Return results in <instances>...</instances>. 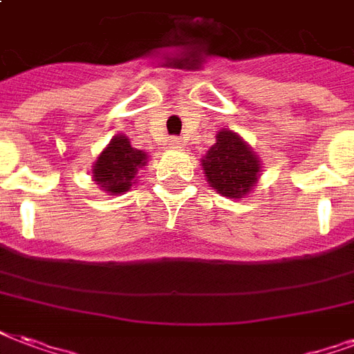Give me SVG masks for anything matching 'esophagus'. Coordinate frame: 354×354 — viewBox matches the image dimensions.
Instances as JSON below:
<instances>
[{"label": "esophagus", "instance_id": "esophagus-1", "mask_svg": "<svg viewBox=\"0 0 354 354\" xmlns=\"http://www.w3.org/2000/svg\"><path fill=\"white\" fill-rule=\"evenodd\" d=\"M169 145H171V147H174V149H180V147H183V145H185V142H183L180 138H171V142H169Z\"/></svg>", "mask_w": 354, "mask_h": 354}]
</instances>
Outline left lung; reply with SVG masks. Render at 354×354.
<instances>
[{"label":"left lung","mask_w":354,"mask_h":354,"mask_svg":"<svg viewBox=\"0 0 354 354\" xmlns=\"http://www.w3.org/2000/svg\"><path fill=\"white\" fill-rule=\"evenodd\" d=\"M203 174L214 192L231 199L248 196L261 177V158L237 132L218 130L216 143L201 158Z\"/></svg>","instance_id":"left-lung-1"}]
</instances>
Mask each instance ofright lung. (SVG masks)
I'll list each match as a JSON object with an SVG mask.
<instances>
[{
  "label": "right lung",
  "instance_id": "1",
  "mask_svg": "<svg viewBox=\"0 0 354 354\" xmlns=\"http://www.w3.org/2000/svg\"><path fill=\"white\" fill-rule=\"evenodd\" d=\"M147 160V153L132 147L129 136L117 134L97 156L91 167V177L108 196H119L136 185L138 169L145 166Z\"/></svg>",
  "mask_w": 354,
  "mask_h": 354
}]
</instances>
